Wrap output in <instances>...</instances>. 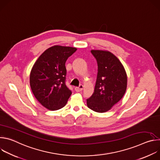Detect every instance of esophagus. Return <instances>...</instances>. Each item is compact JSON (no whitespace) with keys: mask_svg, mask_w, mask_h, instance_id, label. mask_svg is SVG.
Returning a JSON list of instances; mask_svg holds the SVG:
<instances>
[{"mask_svg":"<svg viewBox=\"0 0 160 160\" xmlns=\"http://www.w3.org/2000/svg\"><path fill=\"white\" fill-rule=\"evenodd\" d=\"M83 88V86L82 85H80L79 87H77L75 88V90L76 92H80Z\"/></svg>","mask_w":160,"mask_h":160,"instance_id":"34e87169","label":"esophagus"}]
</instances>
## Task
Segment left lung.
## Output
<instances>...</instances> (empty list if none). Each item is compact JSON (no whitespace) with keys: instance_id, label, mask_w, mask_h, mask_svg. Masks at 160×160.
<instances>
[{"instance_id":"obj_1","label":"left lung","mask_w":160,"mask_h":160,"mask_svg":"<svg viewBox=\"0 0 160 160\" xmlns=\"http://www.w3.org/2000/svg\"><path fill=\"white\" fill-rule=\"evenodd\" d=\"M97 60L98 70L94 92L87 99L88 108L98 112L109 111L124 96L127 86L125 68L108 51L91 50Z\"/></svg>"}]
</instances>
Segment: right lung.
I'll return each instance as SVG.
<instances>
[{
    "label": "right lung",
    "instance_id": "obj_1",
    "mask_svg": "<svg viewBox=\"0 0 160 160\" xmlns=\"http://www.w3.org/2000/svg\"><path fill=\"white\" fill-rule=\"evenodd\" d=\"M75 48L54 45L45 50L33 64L30 76L32 92L37 101L51 111L63 108L72 94L65 84L68 58Z\"/></svg>",
    "mask_w": 160,
    "mask_h": 160
}]
</instances>
